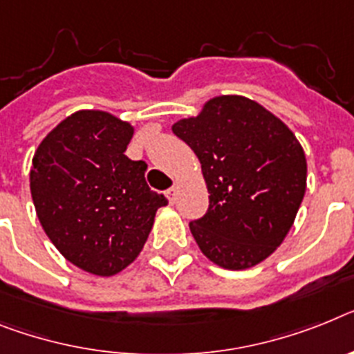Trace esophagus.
Instances as JSON below:
<instances>
[{
  "instance_id": "34e87169",
  "label": "esophagus",
  "mask_w": 354,
  "mask_h": 354,
  "mask_svg": "<svg viewBox=\"0 0 354 354\" xmlns=\"http://www.w3.org/2000/svg\"><path fill=\"white\" fill-rule=\"evenodd\" d=\"M176 187H171V189H169L167 192H165V196H167V200H169V203H174V201H176Z\"/></svg>"
}]
</instances>
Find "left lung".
Instances as JSON below:
<instances>
[{"label":"left lung","instance_id":"8db88e82","mask_svg":"<svg viewBox=\"0 0 354 354\" xmlns=\"http://www.w3.org/2000/svg\"><path fill=\"white\" fill-rule=\"evenodd\" d=\"M172 133L198 156L209 210L189 223L207 259L246 270L277 250L306 192L308 163L292 129L241 95H219Z\"/></svg>","mask_w":354,"mask_h":354}]
</instances>
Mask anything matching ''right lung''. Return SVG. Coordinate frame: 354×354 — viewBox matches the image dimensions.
Here are the masks:
<instances>
[{
    "label": "right lung",
    "mask_w": 354,
    "mask_h": 354,
    "mask_svg": "<svg viewBox=\"0 0 354 354\" xmlns=\"http://www.w3.org/2000/svg\"><path fill=\"white\" fill-rule=\"evenodd\" d=\"M133 126L108 111L71 113L35 149L30 192L41 227L64 259L99 277L129 266L165 196L151 191L144 162L126 156Z\"/></svg>",
    "instance_id": "add662e5"
}]
</instances>
